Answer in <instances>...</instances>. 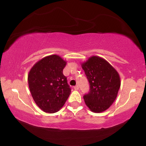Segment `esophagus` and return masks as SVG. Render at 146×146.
<instances>
[{
	"instance_id": "1",
	"label": "esophagus",
	"mask_w": 146,
	"mask_h": 146,
	"mask_svg": "<svg viewBox=\"0 0 146 146\" xmlns=\"http://www.w3.org/2000/svg\"><path fill=\"white\" fill-rule=\"evenodd\" d=\"M74 89L76 90H79V86H78V85H77V86H74Z\"/></svg>"
}]
</instances>
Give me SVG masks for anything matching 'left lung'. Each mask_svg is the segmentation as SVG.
Masks as SVG:
<instances>
[{"label": "left lung", "instance_id": "obj_1", "mask_svg": "<svg viewBox=\"0 0 146 146\" xmlns=\"http://www.w3.org/2000/svg\"><path fill=\"white\" fill-rule=\"evenodd\" d=\"M90 84V92L84 96L85 104L93 113L105 111L117 98L121 86L117 70L105 59L93 56L81 64Z\"/></svg>", "mask_w": 146, "mask_h": 146}]
</instances>
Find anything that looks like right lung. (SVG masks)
I'll return each mask as SVG.
<instances>
[{"mask_svg": "<svg viewBox=\"0 0 146 146\" xmlns=\"http://www.w3.org/2000/svg\"><path fill=\"white\" fill-rule=\"evenodd\" d=\"M66 64L58 55L44 57L31 67L28 84L35 103L42 110L54 113L62 108L71 93L63 69Z\"/></svg>", "mask_w": 146, "mask_h": 146, "instance_id": "1", "label": "right lung"}]
</instances>
